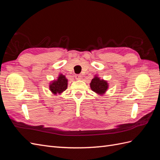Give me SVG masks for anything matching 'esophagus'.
<instances>
[{
    "label": "esophagus",
    "instance_id": "esophagus-1",
    "mask_svg": "<svg viewBox=\"0 0 160 160\" xmlns=\"http://www.w3.org/2000/svg\"><path fill=\"white\" fill-rule=\"evenodd\" d=\"M75 77L77 80H81L82 79V77L80 75H75Z\"/></svg>",
    "mask_w": 160,
    "mask_h": 160
}]
</instances>
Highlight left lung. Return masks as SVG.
I'll return each instance as SVG.
<instances>
[{"instance_id": "1", "label": "left lung", "mask_w": 160, "mask_h": 160, "mask_svg": "<svg viewBox=\"0 0 160 160\" xmlns=\"http://www.w3.org/2000/svg\"><path fill=\"white\" fill-rule=\"evenodd\" d=\"M91 89L99 95H104L109 88L108 81L103 79H100L98 75H95L90 83Z\"/></svg>"}]
</instances>
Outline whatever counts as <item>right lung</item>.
I'll return each instance as SVG.
<instances>
[{"mask_svg":"<svg viewBox=\"0 0 160 160\" xmlns=\"http://www.w3.org/2000/svg\"><path fill=\"white\" fill-rule=\"evenodd\" d=\"M68 85V79L65 75L59 74L57 79L52 80L49 83V90L54 95H61L65 91Z\"/></svg>","mask_w":160,"mask_h":160,"instance_id":"right-lung-1","label":"right lung"}]
</instances>
